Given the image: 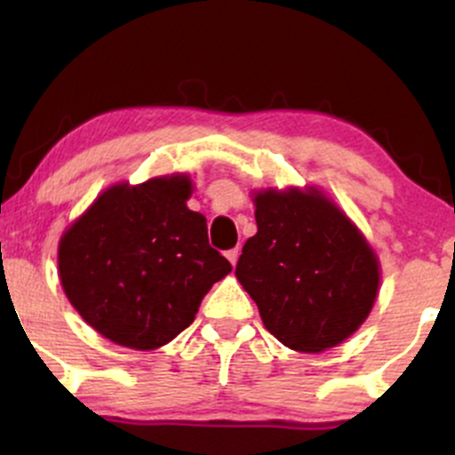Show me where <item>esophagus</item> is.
<instances>
[{"label":"esophagus","instance_id":"34e87169","mask_svg":"<svg viewBox=\"0 0 455 455\" xmlns=\"http://www.w3.org/2000/svg\"><path fill=\"white\" fill-rule=\"evenodd\" d=\"M227 259L231 260V265H233V267H235V265H237V259H239V248L227 250Z\"/></svg>","mask_w":455,"mask_h":455}]
</instances>
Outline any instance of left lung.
Wrapping results in <instances>:
<instances>
[{"label":"left lung","mask_w":455,"mask_h":455,"mask_svg":"<svg viewBox=\"0 0 455 455\" xmlns=\"http://www.w3.org/2000/svg\"><path fill=\"white\" fill-rule=\"evenodd\" d=\"M254 205L259 231L243 243L235 275L257 301L263 325L301 353L347 340L377 299L374 250L315 188L259 192Z\"/></svg>","instance_id":"left-lung-1"}]
</instances>
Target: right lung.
Here are the masks:
<instances>
[{
  "label": "right lung",
  "instance_id": "add662e5",
  "mask_svg": "<svg viewBox=\"0 0 455 455\" xmlns=\"http://www.w3.org/2000/svg\"><path fill=\"white\" fill-rule=\"evenodd\" d=\"M188 175L104 190L60 242V280L87 325L122 347L151 351L195 321L231 263L188 210Z\"/></svg>",
  "mask_w": 455,
  "mask_h": 455
}]
</instances>
